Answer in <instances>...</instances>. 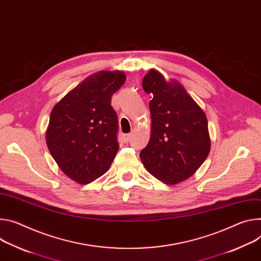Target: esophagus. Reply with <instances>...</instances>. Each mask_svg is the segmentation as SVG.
Returning a JSON list of instances; mask_svg holds the SVG:
<instances>
[{
    "mask_svg": "<svg viewBox=\"0 0 261 261\" xmlns=\"http://www.w3.org/2000/svg\"><path fill=\"white\" fill-rule=\"evenodd\" d=\"M131 137H132V134H131V133L123 135V138H124V140H125V141H129V140L131 139Z\"/></svg>",
    "mask_w": 261,
    "mask_h": 261,
    "instance_id": "1",
    "label": "esophagus"
}]
</instances>
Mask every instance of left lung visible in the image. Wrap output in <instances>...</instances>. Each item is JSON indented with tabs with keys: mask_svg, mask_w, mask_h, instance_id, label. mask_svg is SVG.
<instances>
[{
	"mask_svg": "<svg viewBox=\"0 0 261 261\" xmlns=\"http://www.w3.org/2000/svg\"><path fill=\"white\" fill-rule=\"evenodd\" d=\"M143 88L153 99L151 137L140 159L158 180L177 184L193 176L209 154L207 117L178 81L168 82L156 69L144 77Z\"/></svg>",
	"mask_w": 261,
	"mask_h": 261,
	"instance_id": "left-lung-1",
	"label": "left lung"
}]
</instances>
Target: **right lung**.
I'll return each instance as SVG.
<instances>
[{"label": "right lung", "mask_w": 261, "mask_h": 261, "mask_svg": "<svg viewBox=\"0 0 261 261\" xmlns=\"http://www.w3.org/2000/svg\"><path fill=\"white\" fill-rule=\"evenodd\" d=\"M125 81L120 70L93 74L51 112L46 145L61 171L80 184L105 174L117 153L118 120L111 97Z\"/></svg>", "instance_id": "obj_1"}]
</instances>
